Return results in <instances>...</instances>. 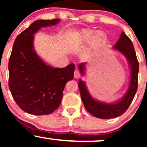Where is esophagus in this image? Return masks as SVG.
Listing matches in <instances>:
<instances>
[{
	"mask_svg": "<svg viewBox=\"0 0 147 147\" xmlns=\"http://www.w3.org/2000/svg\"><path fill=\"white\" fill-rule=\"evenodd\" d=\"M74 77H75V79H79L80 77V73H79L78 70H75V72H74Z\"/></svg>",
	"mask_w": 147,
	"mask_h": 147,
	"instance_id": "esophagus-1",
	"label": "esophagus"
}]
</instances>
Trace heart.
Returning a JSON list of instances; mask_svg holds the SVG:
<instances>
[{"mask_svg":"<svg viewBox=\"0 0 147 147\" xmlns=\"http://www.w3.org/2000/svg\"><path fill=\"white\" fill-rule=\"evenodd\" d=\"M79 39L83 43L89 41L92 47L96 48L104 43L106 39V34L102 32H95L92 30H84L79 34Z\"/></svg>","mask_w":147,"mask_h":147,"instance_id":"heart-1","label":"heart"}]
</instances>
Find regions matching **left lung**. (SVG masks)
<instances>
[{
    "label": "left lung",
    "mask_w": 147,
    "mask_h": 147,
    "mask_svg": "<svg viewBox=\"0 0 147 147\" xmlns=\"http://www.w3.org/2000/svg\"><path fill=\"white\" fill-rule=\"evenodd\" d=\"M113 49L122 53L126 57L129 65L131 78L129 88L125 95L116 102L107 104L94 99L88 90L85 82L79 79L78 84L81 98L86 111L95 117L101 119H110L122 115L129 107L138 90L139 63L132 42L124 32L121 34L119 40L113 47ZM78 68L81 75L84 76L86 68L85 63L79 64Z\"/></svg>",
    "instance_id": "8db88e82"
}]
</instances>
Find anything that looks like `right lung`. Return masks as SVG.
<instances>
[{"mask_svg":"<svg viewBox=\"0 0 147 147\" xmlns=\"http://www.w3.org/2000/svg\"><path fill=\"white\" fill-rule=\"evenodd\" d=\"M60 21H34L18 35L13 45L8 65L9 88L17 105L29 114L43 115L54 112L61 102L65 85L74 78L75 64L53 68L34 48V34Z\"/></svg>","mask_w":147,"mask_h":147,"instance_id":"1","label":"right lung"}]
</instances>
